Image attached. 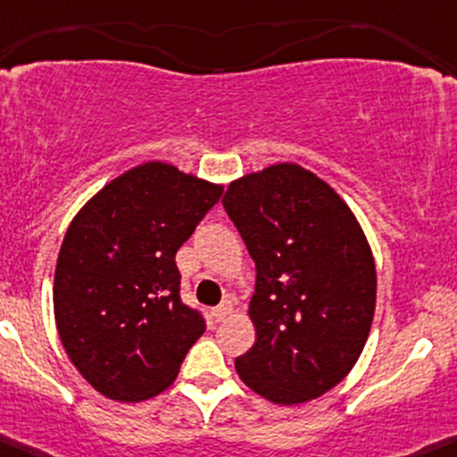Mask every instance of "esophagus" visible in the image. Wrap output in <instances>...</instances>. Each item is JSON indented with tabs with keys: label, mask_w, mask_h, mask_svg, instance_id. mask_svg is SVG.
I'll list each match as a JSON object with an SVG mask.
<instances>
[{
	"label": "esophagus",
	"mask_w": 457,
	"mask_h": 457,
	"mask_svg": "<svg viewBox=\"0 0 457 457\" xmlns=\"http://www.w3.org/2000/svg\"><path fill=\"white\" fill-rule=\"evenodd\" d=\"M230 312H233V303H230V301H224V303H220L218 308L211 310V314H213L215 321H222V319H227Z\"/></svg>",
	"instance_id": "obj_1"
}]
</instances>
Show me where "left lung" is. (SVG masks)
<instances>
[{
  "instance_id": "obj_1",
  "label": "left lung",
  "mask_w": 457,
  "mask_h": 457,
  "mask_svg": "<svg viewBox=\"0 0 457 457\" xmlns=\"http://www.w3.org/2000/svg\"><path fill=\"white\" fill-rule=\"evenodd\" d=\"M222 204L257 270L248 305L255 345L235 359L239 378L275 404L330 392L359 361L376 308V266L359 220L295 162L230 182Z\"/></svg>"
}]
</instances>
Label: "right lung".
I'll list each match as a JSON object with an SVG mask.
<instances>
[{"label": "right lung", "instance_id": "1", "mask_svg": "<svg viewBox=\"0 0 457 457\" xmlns=\"http://www.w3.org/2000/svg\"><path fill=\"white\" fill-rule=\"evenodd\" d=\"M222 189L145 162L103 187L68 227L54 270L56 330L103 396H156L204 332L202 314L180 299L176 253Z\"/></svg>", "mask_w": 457, "mask_h": 457}]
</instances>
